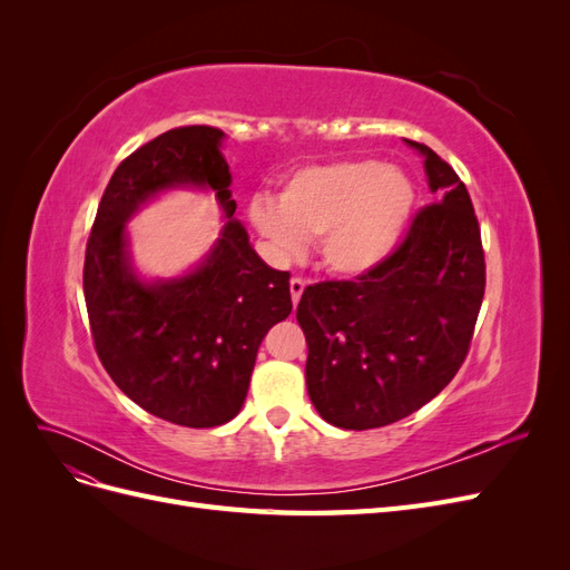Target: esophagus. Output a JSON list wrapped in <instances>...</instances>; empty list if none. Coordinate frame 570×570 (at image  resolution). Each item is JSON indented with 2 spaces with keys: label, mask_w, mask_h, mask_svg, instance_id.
I'll return each mask as SVG.
<instances>
[{
  "label": "esophagus",
  "mask_w": 570,
  "mask_h": 570,
  "mask_svg": "<svg viewBox=\"0 0 570 570\" xmlns=\"http://www.w3.org/2000/svg\"><path fill=\"white\" fill-rule=\"evenodd\" d=\"M304 287H306V283L302 281V278H292L289 281V295H292V304H299V299H302V295H304Z\"/></svg>",
  "instance_id": "esophagus-1"
}]
</instances>
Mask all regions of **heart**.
<instances>
[{"label":"heart","instance_id":"1","mask_svg":"<svg viewBox=\"0 0 570 570\" xmlns=\"http://www.w3.org/2000/svg\"><path fill=\"white\" fill-rule=\"evenodd\" d=\"M416 204L411 178L375 159H337L287 176L278 204L254 197L249 220L283 254L318 237L321 266L342 281L364 278L400 247Z\"/></svg>","mask_w":570,"mask_h":570}]
</instances>
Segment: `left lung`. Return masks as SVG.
<instances>
[{
    "mask_svg": "<svg viewBox=\"0 0 570 570\" xmlns=\"http://www.w3.org/2000/svg\"><path fill=\"white\" fill-rule=\"evenodd\" d=\"M404 142L423 157L438 202L416 214L381 268L306 287L297 306L308 400L342 430L402 421L450 385L485 295V256L465 185L433 149Z\"/></svg>",
    "mask_w": 570,
    "mask_h": 570,
    "instance_id": "8db88e82",
    "label": "left lung"
}]
</instances>
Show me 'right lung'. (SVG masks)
<instances>
[{
    "label": "right lung",
    "mask_w": 570,
    "mask_h": 570,
    "mask_svg": "<svg viewBox=\"0 0 570 570\" xmlns=\"http://www.w3.org/2000/svg\"><path fill=\"white\" fill-rule=\"evenodd\" d=\"M226 132L168 130L120 164L99 202L82 289L97 354L111 381L151 416L216 428L245 404L258 344L292 312L289 273L271 268L233 214ZM174 188L214 191L224 228L195 267L145 279L129 254L127 220Z\"/></svg>",
    "instance_id": "right-lung-1"
}]
</instances>
